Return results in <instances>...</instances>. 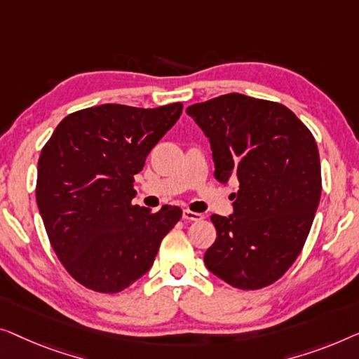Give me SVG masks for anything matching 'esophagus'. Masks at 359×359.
I'll use <instances>...</instances> for the list:
<instances>
[{"label":"esophagus","mask_w":359,"mask_h":359,"mask_svg":"<svg viewBox=\"0 0 359 359\" xmlns=\"http://www.w3.org/2000/svg\"><path fill=\"white\" fill-rule=\"evenodd\" d=\"M182 216H184L185 221H201V219H203V215L195 213V211H190V210H184Z\"/></svg>","instance_id":"esophagus-1"}]
</instances>
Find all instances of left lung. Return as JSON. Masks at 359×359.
Returning <instances> with one entry per match:
<instances>
[{
	"instance_id": "obj_1",
	"label": "left lung",
	"mask_w": 359,
	"mask_h": 359,
	"mask_svg": "<svg viewBox=\"0 0 359 359\" xmlns=\"http://www.w3.org/2000/svg\"><path fill=\"white\" fill-rule=\"evenodd\" d=\"M210 138L215 177L239 182L229 218L213 215L211 273L239 290L280 280L301 254L320 201V159L309 128L283 104L224 94L187 107Z\"/></svg>"
}]
</instances>
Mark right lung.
Segmentation results:
<instances>
[{
	"instance_id": "1",
	"label": "right lung",
	"mask_w": 359,
	"mask_h": 359,
	"mask_svg": "<svg viewBox=\"0 0 359 359\" xmlns=\"http://www.w3.org/2000/svg\"><path fill=\"white\" fill-rule=\"evenodd\" d=\"M182 109L180 102L83 109L65 117L42 148L35 187L40 216L60 262L89 290L112 294L141 278L182 218L179 206L153 213L131 203L135 174Z\"/></svg>"
}]
</instances>
